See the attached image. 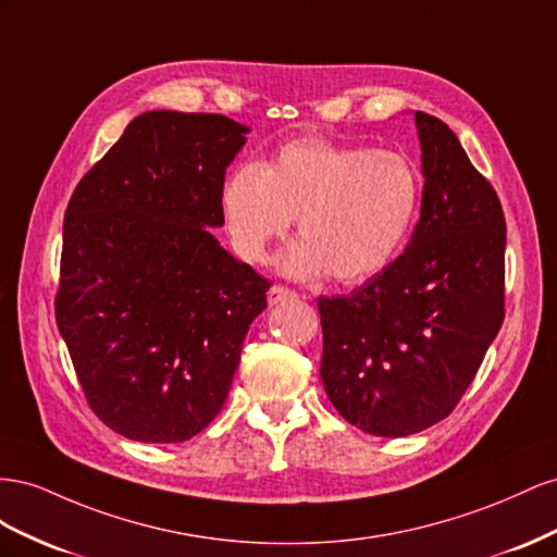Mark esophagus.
Returning a JSON list of instances; mask_svg holds the SVG:
<instances>
[{
  "mask_svg": "<svg viewBox=\"0 0 557 557\" xmlns=\"http://www.w3.org/2000/svg\"><path fill=\"white\" fill-rule=\"evenodd\" d=\"M296 292L282 287V284H273L268 292V304L270 306H277V304H287V300H294Z\"/></svg>",
  "mask_w": 557,
  "mask_h": 557,
  "instance_id": "1",
  "label": "esophagus"
}]
</instances>
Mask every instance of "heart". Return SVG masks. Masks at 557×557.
<instances>
[{"mask_svg":"<svg viewBox=\"0 0 557 557\" xmlns=\"http://www.w3.org/2000/svg\"><path fill=\"white\" fill-rule=\"evenodd\" d=\"M422 198L406 156L294 139L261 165L235 168L221 186V212L235 251L263 261L268 245L298 219L282 268L296 277L329 273L352 284L377 275L401 249Z\"/></svg>","mask_w":557,"mask_h":557,"instance_id":"heart-1","label":"heart"}]
</instances>
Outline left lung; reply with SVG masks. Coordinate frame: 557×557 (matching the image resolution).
I'll return each mask as SVG.
<instances>
[{
  "label": "left lung",
  "instance_id": "left-lung-1",
  "mask_svg": "<svg viewBox=\"0 0 557 557\" xmlns=\"http://www.w3.org/2000/svg\"><path fill=\"white\" fill-rule=\"evenodd\" d=\"M416 123L424 188L408 247L352 294L317 300L326 396L389 438L450 416L504 322L502 202L446 123Z\"/></svg>",
  "mask_w": 557,
  "mask_h": 557
}]
</instances>
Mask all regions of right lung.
<instances>
[{
  "instance_id": "obj_1",
  "label": "right lung",
  "mask_w": 557,
  "mask_h": 557,
  "mask_svg": "<svg viewBox=\"0 0 557 557\" xmlns=\"http://www.w3.org/2000/svg\"><path fill=\"white\" fill-rule=\"evenodd\" d=\"M245 133L221 114L147 111L70 198L55 322L90 410L125 438L200 434L268 306L270 282L210 233Z\"/></svg>"
}]
</instances>
